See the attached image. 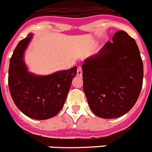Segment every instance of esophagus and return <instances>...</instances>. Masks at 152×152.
<instances>
[{"label":"esophagus","instance_id":"esophagus-1","mask_svg":"<svg viewBox=\"0 0 152 152\" xmlns=\"http://www.w3.org/2000/svg\"><path fill=\"white\" fill-rule=\"evenodd\" d=\"M77 76H80V77H81V75H82V68H81V67H80V66L77 67Z\"/></svg>","mask_w":152,"mask_h":152}]
</instances>
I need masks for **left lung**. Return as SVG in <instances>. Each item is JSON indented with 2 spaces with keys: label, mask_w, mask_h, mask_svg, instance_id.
Masks as SVG:
<instances>
[{
  "label": "left lung",
  "mask_w": 152,
  "mask_h": 152,
  "mask_svg": "<svg viewBox=\"0 0 152 152\" xmlns=\"http://www.w3.org/2000/svg\"><path fill=\"white\" fill-rule=\"evenodd\" d=\"M112 41L82 65L83 88L89 107L102 118H118L130 111L143 83V62L134 39L119 31Z\"/></svg>",
  "instance_id": "left-lung-1"
}]
</instances>
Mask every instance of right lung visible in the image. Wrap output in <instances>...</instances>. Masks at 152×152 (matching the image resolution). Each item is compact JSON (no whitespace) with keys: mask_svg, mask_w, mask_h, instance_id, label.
Masks as SVG:
<instances>
[{"mask_svg":"<svg viewBox=\"0 0 152 152\" xmlns=\"http://www.w3.org/2000/svg\"><path fill=\"white\" fill-rule=\"evenodd\" d=\"M33 34H28L15 48L10 60L8 86L18 109L28 117L45 120L55 116L63 107L77 75V67L48 75L29 73L24 62V53Z\"/></svg>","mask_w":152,"mask_h":152,"instance_id":"obj_1","label":"right lung"}]
</instances>
